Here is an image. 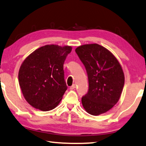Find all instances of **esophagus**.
Listing matches in <instances>:
<instances>
[{
	"label": "esophagus",
	"mask_w": 146,
	"mask_h": 146,
	"mask_svg": "<svg viewBox=\"0 0 146 146\" xmlns=\"http://www.w3.org/2000/svg\"><path fill=\"white\" fill-rule=\"evenodd\" d=\"M75 88H76V84H73L72 86L70 87V90H73V89H74Z\"/></svg>",
	"instance_id": "obj_1"
}]
</instances>
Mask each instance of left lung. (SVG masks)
<instances>
[{"label":"left lung","mask_w":146,"mask_h":146,"mask_svg":"<svg viewBox=\"0 0 146 146\" xmlns=\"http://www.w3.org/2000/svg\"><path fill=\"white\" fill-rule=\"evenodd\" d=\"M75 51L88 76L89 91L82 98L83 106L93 115L106 113L121 95L125 83L122 67L115 56L99 44L82 45Z\"/></svg>","instance_id":"left-lung-1"}]
</instances>
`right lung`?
<instances>
[{"label": "right lung", "mask_w": 146, "mask_h": 146, "mask_svg": "<svg viewBox=\"0 0 146 146\" xmlns=\"http://www.w3.org/2000/svg\"><path fill=\"white\" fill-rule=\"evenodd\" d=\"M72 47L46 45L31 53L20 66L18 78L29 104L46 111L58 106L67 89L63 64Z\"/></svg>", "instance_id": "obj_1"}]
</instances>
